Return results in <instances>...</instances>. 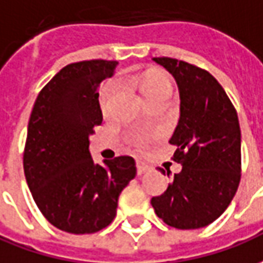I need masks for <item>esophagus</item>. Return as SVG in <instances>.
Listing matches in <instances>:
<instances>
[{"label": "esophagus", "mask_w": 263, "mask_h": 263, "mask_svg": "<svg viewBox=\"0 0 263 263\" xmlns=\"http://www.w3.org/2000/svg\"><path fill=\"white\" fill-rule=\"evenodd\" d=\"M152 168H151L148 163L145 162H141V161H138L137 162V171L139 175H142V174H145V172H148V171H151Z\"/></svg>", "instance_id": "1"}]
</instances>
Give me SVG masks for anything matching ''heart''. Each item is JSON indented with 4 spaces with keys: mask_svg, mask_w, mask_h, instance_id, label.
<instances>
[{
    "mask_svg": "<svg viewBox=\"0 0 263 263\" xmlns=\"http://www.w3.org/2000/svg\"><path fill=\"white\" fill-rule=\"evenodd\" d=\"M118 89V84L117 82H111L108 84L102 95H101V106L104 111H108V106L111 102L115 92ZM141 91L144 93L145 100H152V98H159V97H168L171 98V93H172V85H171L170 80L165 77L163 74H151L146 78L142 80L141 82ZM131 144L137 145V146H142L146 142V138L144 135H132L131 137Z\"/></svg>",
    "mask_w": 263,
    "mask_h": 263,
    "instance_id": "1",
    "label": "heart"
}]
</instances>
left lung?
I'll list each match as a JSON object with an SVG mask.
<instances>
[{"instance_id":"left-lung-1","label":"left lung","mask_w":263,"mask_h":263,"mask_svg":"<svg viewBox=\"0 0 263 263\" xmlns=\"http://www.w3.org/2000/svg\"><path fill=\"white\" fill-rule=\"evenodd\" d=\"M152 61L165 68L178 85L181 117L170 142L178 146L174 159L182 171L151 203L170 227L203 228L225 212L239 185L238 114L208 71L165 57ZM158 170L165 175L162 168Z\"/></svg>"}]
</instances>
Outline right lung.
<instances>
[{
    "label": "right lung",
    "instance_id": "1",
    "mask_svg": "<svg viewBox=\"0 0 263 263\" xmlns=\"http://www.w3.org/2000/svg\"><path fill=\"white\" fill-rule=\"evenodd\" d=\"M117 61L69 64L38 95L29 117L24 172L36 206L68 234H93L114 221L122 189L137 175L135 159L93 162L89 137L101 125L100 85Z\"/></svg>",
    "mask_w": 263,
    "mask_h": 263
}]
</instances>
